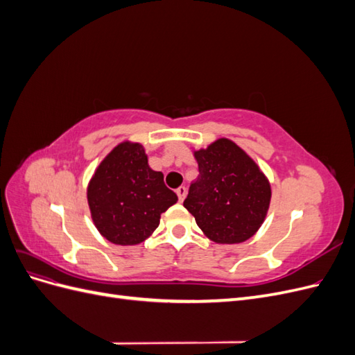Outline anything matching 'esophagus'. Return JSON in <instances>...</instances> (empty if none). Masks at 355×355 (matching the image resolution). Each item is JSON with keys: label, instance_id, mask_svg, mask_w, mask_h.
Returning <instances> with one entry per match:
<instances>
[{"label": "esophagus", "instance_id": "1", "mask_svg": "<svg viewBox=\"0 0 355 355\" xmlns=\"http://www.w3.org/2000/svg\"><path fill=\"white\" fill-rule=\"evenodd\" d=\"M176 194H178L179 201L182 202V201L185 200V197H187V188H185V187H179V188L176 189Z\"/></svg>", "mask_w": 355, "mask_h": 355}]
</instances>
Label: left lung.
<instances>
[{
	"label": "left lung",
	"instance_id": "obj_1",
	"mask_svg": "<svg viewBox=\"0 0 355 355\" xmlns=\"http://www.w3.org/2000/svg\"><path fill=\"white\" fill-rule=\"evenodd\" d=\"M194 155L200 175L189 187L185 209L214 243L249 240L270 207V182L230 139H219Z\"/></svg>",
	"mask_w": 355,
	"mask_h": 355
}]
</instances>
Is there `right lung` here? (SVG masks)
I'll return each mask as SVG.
<instances>
[{
    "mask_svg": "<svg viewBox=\"0 0 355 355\" xmlns=\"http://www.w3.org/2000/svg\"><path fill=\"white\" fill-rule=\"evenodd\" d=\"M87 198L96 228L120 245L145 241L159 225L161 213L178 201L163 173L148 166L144 146L130 142L120 144L102 161Z\"/></svg>",
    "mask_w": 355,
    "mask_h": 355,
    "instance_id": "add662e5",
    "label": "right lung"
}]
</instances>
